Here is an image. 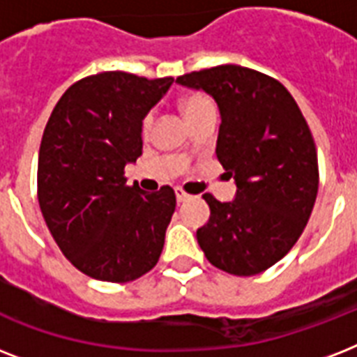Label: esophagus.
<instances>
[{
	"label": "esophagus",
	"mask_w": 357,
	"mask_h": 357,
	"mask_svg": "<svg viewBox=\"0 0 357 357\" xmlns=\"http://www.w3.org/2000/svg\"><path fill=\"white\" fill-rule=\"evenodd\" d=\"M176 198H178V202H179V204H183V202H189L190 198H192V196H190V195H187V192H185V190H181V189H176Z\"/></svg>",
	"instance_id": "34e87169"
}]
</instances>
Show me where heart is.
Segmentation results:
<instances>
[{
  "label": "heart",
  "mask_w": 357,
  "mask_h": 357,
  "mask_svg": "<svg viewBox=\"0 0 357 357\" xmlns=\"http://www.w3.org/2000/svg\"><path fill=\"white\" fill-rule=\"evenodd\" d=\"M179 109L183 113L185 119H189L192 114L200 113V111H206V109H215L213 107L211 100L204 94H189L185 96L181 102H179ZM151 123H153V116L151 114H146L144 120H142V133H148L151 129Z\"/></svg>",
  "instance_id": "obj_1"
}]
</instances>
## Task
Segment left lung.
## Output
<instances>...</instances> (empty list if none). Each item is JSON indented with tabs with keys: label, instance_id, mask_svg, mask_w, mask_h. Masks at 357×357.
<instances>
[{
	"label": "left lung",
	"instance_id": "1",
	"mask_svg": "<svg viewBox=\"0 0 357 357\" xmlns=\"http://www.w3.org/2000/svg\"><path fill=\"white\" fill-rule=\"evenodd\" d=\"M176 83L217 102V157L237 185L231 202L204 195L211 217L196 231L198 244L220 271L259 274L293 248L315 206L319 162L307 122L280 81L237 64Z\"/></svg>",
	"mask_w": 357,
	"mask_h": 357
}]
</instances>
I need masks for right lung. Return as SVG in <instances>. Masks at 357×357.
I'll return each mask as SVG.
<instances>
[{
  "mask_svg": "<svg viewBox=\"0 0 357 357\" xmlns=\"http://www.w3.org/2000/svg\"><path fill=\"white\" fill-rule=\"evenodd\" d=\"M172 77L102 72L77 81L53 109L38 151V204L64 257L102 282H133L159 261L176 209L170 187H128L142 155V120Z\"/></svg>",
  "mask_w": 357,
  "mask_h": 357,
  "instance_id": "add662e5",
  "label": "right lung"
}]
</instances>
